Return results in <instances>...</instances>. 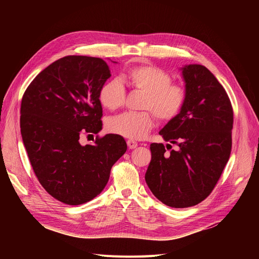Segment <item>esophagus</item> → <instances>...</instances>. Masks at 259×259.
Here are the masks:
<instances>
[{
  "label": "esophagus",
  "mask_w": 259,
  "mask_h": 259,
  "mask_svg": "<svg viewBox=\"0 0 259 259\" xmlns=\"http://www.w3.org/2000/svg\"><path fill=\"white\" fill-rule=\"evenodd\" d=\"M127 145H128V148H129V149H135V148L138 147V143L132 141V140H128V141H127Z\"/></svg>",
  "instance_id": "34e87169"
}]
</instances>
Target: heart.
<instances>
[{"instance_id": "1", "label": "heart", "mask_w": 259, "mask_h": 259, "mask_svg": "<svg viewBox=\"0 0 259 259\" xmlns=\"http://www.w3.org/2000/svg\"><path fill=\"white\" fill-rule=\"evenodd\" d=\"M126 77L135 90L145 93L142 112H125L111 117L107 129L111 133L130 140H142L150 131L155 116L161 121H169L179 115L186 102L187 92L183 85L174 83L171 74L153 65L130 68ZM101 105L110 111L125 105L126 90L117 78L109 79L99 90Z\"/></svg>"}]
</instances>
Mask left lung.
Instances as JSON below:
<instances>
[{"mask_svg":"<svg viewBox=\"0 0 259 259\" xmlns=\"http://www.w3.org/2000/svg\"><path fill=\"white\" fill-rule=\"evenodd\" d=\"M183 76L184 107L159 131L176 150L167 153L162 144H151L152 157L145 175L154 196L172 208L192 207L206 199L232 148L233 108L224 87L201 65L185 66Z\"/></svg>","mask_w":259,"mask_h":259,"instance_id":"8db88e82","label":"left lung"}]
</instances>
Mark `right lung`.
Wrapping results in <instances>:
<instances>
[{"label":"right lung","instance_id":"1","mask_svg":"<svg viewBox=\"0 0 259 259\" xmlns=\"http://www.w3.org/2000/svg\"><path fill=\"white\" fill-rule=\"evenodd\" d=\"M110 76L103 59L67 56L40 71L24 92L21 133L30 164L39 184L66 205L99 195L127 150L117 134L79 143L81 135L102 130L99 90Z\"/></svg>","mask_w":259,"mask_h":259}]
</instances>
